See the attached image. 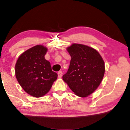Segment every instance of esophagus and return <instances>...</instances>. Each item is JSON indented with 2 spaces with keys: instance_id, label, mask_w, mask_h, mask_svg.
<instances>
[{
  "instance_id": "obj_1",
  "label": "esophagus",
  "mask_w": 130,
  "mask_h": 130,
  "mask_svg": "<svg viewBox=\"0 0 130 130\" xmlns=\"http://www.w3.org/2000/svg\"><path fill=\"white\" fill-rule=\"evenodd\" d=\"M62 72L61 71H59L58 72V78H61V77H62Z\"/></svg>"
}]
</instances>
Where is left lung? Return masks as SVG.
<instances>
[{
	"mask_svg": "<svg viewBox=\"0 0 130 130\" xmlns=\"http://www.w3.org/2000/svg\"><path fill=\"white\" fill-rule=\"evenodd\" d=\"M67 50L71 60L63 80L75 94L89 96L102 82L105 72L104 60L96 50L84 44L73 43Z\"/></svg>",
	"mask_w": 130,
	"mask_h": 130,
	"instance_id": "8db88e82",
	"label": "left lung"
}]
</instances>
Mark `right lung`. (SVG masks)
Listing matches in <instances>:
<instances>
[{"mask_svg":"<svg viewBox=\"0 0 130 130\" xmlns=\"http://www.w3.org/2000/svg\"><path fill=\"white\" fill-rule=\"evenodd\" d=\"M47 51L44 46H35L22 53L15 63L18 82L26 92L35 98L47 94L58 77L50 61L44 58Z\"/></svg>","mask_w":130,"mask_h":130,"instance_id":"obj_1","label":"right lung"}]
</instances>
